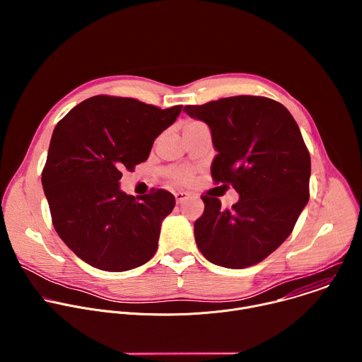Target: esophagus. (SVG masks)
<instances>
[{
    "label": "esophagus",
    "mask_w": 362,
    "mask_h": 362,
    "mask_svg": "<svg viewBox=\"0 0 362 362\" xmlns=\"http://www.w3.org/2000/svg\"><path fill=\"white\" fill-rule=\"evenodd\" d=\"M175 197H176V203L180 204V203L186 202L190 197V194L186 192H177V193H175Z\"/></svg>",
    "instance_id": "1"
}]
</instances>
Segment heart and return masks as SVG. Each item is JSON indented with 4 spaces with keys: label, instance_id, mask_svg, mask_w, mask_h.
<instances>
[{
    "label": "heart",
    "instance_id": "obj_1",
    "mask_svg": "<svg viewBox=\"0 0 362 362\" xmlns=\"http://www.w3.org/2000/svg\"><path fill=\"white\" fill-rule=\"evenodd\" d=\"M196 124H200L199 122H189L186 124V127H192V126H196ZM185 127V129H186ZM168 176L177 185H186L190 182L192 179V172L187 170V169H169L168 170Z\"/></svg>",
    "mask_w": 362,
    "mask_h": 362
}]
</instances>
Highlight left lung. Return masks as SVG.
Here are the masks:
<instances>
[{"label": "left lung", "mask_w": 362, "mask_h": 362, "mask_svg": "<svg viewBox=\"0 0 362 362\" xmlns=\"http://www.w3.org/2000/svg\"><path fill=\"white\" fill-rule=\"evenodd\" d=\"M209 126L218 151L211 172L232 185L239 200L222 211L219 199L202 196L194 239L209 262L242 269L259 264L291 235L309 200L311 158L300 130L281 103L236 95L186 106Z\"/></svg>", "instance_id": "1"}]
</instances>
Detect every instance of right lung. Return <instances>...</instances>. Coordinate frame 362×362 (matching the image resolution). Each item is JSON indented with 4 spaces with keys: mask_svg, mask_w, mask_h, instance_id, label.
Here are the masks:
<instances>
[{
    "mask_svg": "<svg viewBox=\"0 0 362 362\" xmlns=\"http://www.w3.org/2000/svg\"><path fill=\"white\" fill-rule=\"evenodd\" d=\"M182 107L162 110L136 98L94 95L57 123L41 182L56 232L86 264L123 272L156 253L175 196L159 189L134 197L119 180L122 170L147 160Z\"/></svg>",
    "mask_w": 362,
    "mask_h": 362,
    "instance_id": "right-lung-1",
    "label": "right lung"
}]
</instances>
